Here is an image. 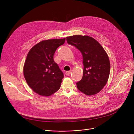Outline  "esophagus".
<instances>
[{"mask_svg": "<svg viewBox=\"0 0 134 134\" xmlns=\"http://www.w3.org/2000/svg\"><path fill=\"white\" fill-rule=\"evenodd\" d=\"M71 72L70 71H66V72L65 73V74L66 75H69L71 74Z\"/></svg>", "mask_w": 134, "mask_h": 134, "instance_id": "obj_1", "label": "esophagus"}]
</instances>
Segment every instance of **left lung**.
<instances>
[{
    "label": "left lung",
    "mask_w": 134,
    "mask_h": 134,
    "mask_svg": "<svg viewBox=\"0 0 134 134\" xmlns=\"http://www.w3.org/2000/svg\"><path fill=\"white\" fill-rule=\"evenodd\" d=\"M67 43L76 47L83 58V76L76 83L78 89L87 96L98 93L106 85L110 73L108 56L94 38L87 36H72Z\"/></svg>",
    "instance_id": "obj_1"
}]
</instances>
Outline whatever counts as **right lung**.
Returning <instances> with one entry per match:
<instances>
[{
  "label": "right lung",
  "mask_w": 134,
  "mask_h": 134,
  "mask_svg": "<svg viewBox=\"0 0 134 134\" xmlns=\"http://www.w3.org/2000/svg\"><path fill=\"white\" fill-rule=\"evenodd\" d=\"M65 38L42 41L29 52L24 66V75L28 86L42 96H51L60 88L63 72L54 60L58 47Z\"/></svg>",
  "instance_id": "obj_1"
}]
</instances>
